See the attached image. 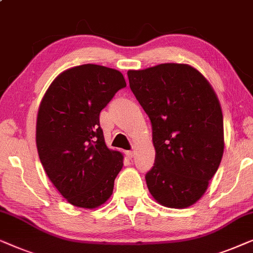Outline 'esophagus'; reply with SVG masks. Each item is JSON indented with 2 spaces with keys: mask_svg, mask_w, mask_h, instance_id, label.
Listing matches in <instances>:
<instances>
[{
  "mask_svg": "<svg viewBox=\"0 0 253 253\" xmlns=\"http://www.w3.org/2000/svg\"><path fill=\"white\" fill-rule=\"evenodd\" d=\"M126 155H127V157H128V158H130V159H131V158L134 157V151H127V152H126Z\"/></svg>",
  "mask_w": 253,
  "mask_h": 253,
  "instance_id": "esophagus-1",
  "label": "esophagus"
}]
</instances>
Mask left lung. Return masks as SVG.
<instances>
[{"instance_id":"left-lung-1","label":"left lung","mask_w":253,"mask_h":253,"mask_svg":"<svg viewBox=\"0 0 253 253\" xmlns=\"http://www.w3.org/2000/svg\"><path fill=\"white\" fill-rule=\"evenodd\" d=\"M129 87L151 122L155 164L145 174L159 204L184 209L208 189L223 154V119L208 80L186 64L128 71Z\"/></svg>"}]
</instances>
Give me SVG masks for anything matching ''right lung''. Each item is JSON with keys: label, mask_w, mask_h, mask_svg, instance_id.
<instances>
[{"label": "right lung", "mask_w": 253, "mask_h": 253, "mask_svg": "<svg viewBox=\"0 0 253 253\" xmlns=\"http://www.w3.org/2000/svg\"><path fill=\"white\" fill-rule=\"evenodd\" d=\"M125 87L119 71L84 64L60 73L42 98L39 157L57 190L78 208L104 204L123 169V155L106 147L99 113Z\"/></svg>", "instance_id": "obj_1"}]
</instances>
